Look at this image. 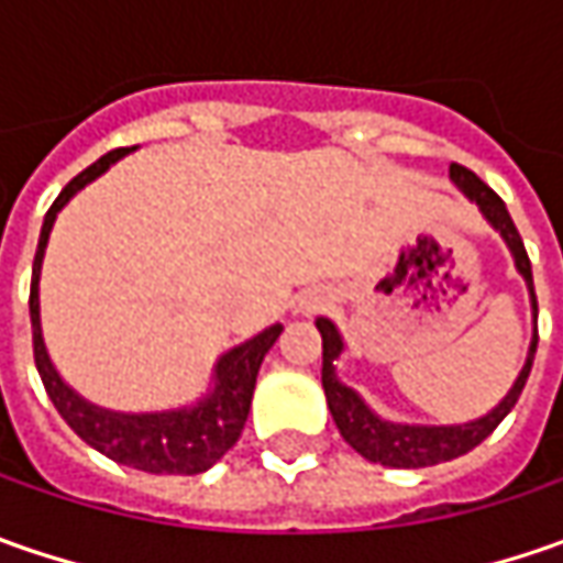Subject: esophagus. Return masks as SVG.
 <instances>
[{"label":"esophagus","mask_w":563,"mask_h":563,"mask_svg":"<svg viewBox=\"0 0 563 563\" xmlns=\"http://www.w3.org/2000/svg\"><path fill=\"white\" fill-rule=\"evenodd\" d=\"M316 303H300V310H313Z\"/></svg>","instance_id":"esophagus-1"}]
</instances>
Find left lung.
Listing matches in <instances>:
<instances>
[{
  "label": "left lung",
  "instance_id": "left-lung-1",
  "mask_svg": "<svg viewBox=\"0 0 563 563\" xmlns=\"http://www.w3.org/2000/svg\"><path fill=\"white\" fill-rule=\"evenodd\" d=\"M451 181L454 187L464 194L470 203L479 206L483 219L488 225L501 234V241L508 244L510 256H514V266L523 275L527 282V291H530V307H532V341L527 360L520 366V373L514 378V385L508 388V395L498 400L488 413L476 417L470 422H451V426H422V422H395L378 417L376 410L360 398L351 385H344L338 378L335 360L344 354V338L338 332V325L329 316H319L316 319V329L322 335V388H325V400H329V410H332V420H335L338 432L344 435V442L351 444L357 454H363L366 461L382 466H398V470H417V466H432L442 464V461H454L466 451H473L476 444L488 439L495 432V426L505 420L510 413V407L517 404L527 378H530L532 357H536V291H532V266L523 241L517 234V228L510 222L508 206L501 203V197L486 187L470 168L464 165H451Z\"/></svg>",
  "mask_w": 563,
  "mask_h": 563
}]
</instances>
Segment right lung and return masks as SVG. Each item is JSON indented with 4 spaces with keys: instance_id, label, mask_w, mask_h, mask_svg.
<instances>
[{
    "instance_id": "1",
    "label": "right lung",
    "mask_w": 563,
    "mask_h": 563,
    "mask_svg": "<svg viewBox=\"0 0 563 563\" xmlns=\"http://www.w3.org/2000/svg\"><path fill=\"white\" fill-rule=\"evenodd\" d=\"M134 150L137 146L112 150L90 168H84L75 181H68L65 190L55 197V203L49 206V212L43 219L31 278L33 360H36V373L46 385V395L55 404V410L62 413V420L68 422L90 448H97L99 454H106L115 464L143 470V473L194 476V473H206L216 461H222L228 448L238 442V435H241V429L247 422L260 363L282 335V329H285L282 322H275L269 329H263L260 335L234 344L231 351H225L222 357L216 360L209 388L194 404L172 407V410H146V413L109 410V407H99L84 395H77L75 388L62 378V373L55 369L53 357L46 351V341H43L40 272H43V256H46L49 234H53L55 216L68 206V200L75 197L77 190H84L90 181H97L109 165H115Z\"/></svg>"
}]
</instances>
